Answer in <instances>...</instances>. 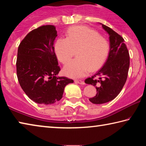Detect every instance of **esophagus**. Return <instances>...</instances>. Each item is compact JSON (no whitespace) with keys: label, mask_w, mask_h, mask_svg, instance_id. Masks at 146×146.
Listing matches in <instances>:
<instances>
[{"label":"esophagus","mask_w":146,"mask_h":146,"mask_svg":"<svg viewBox=\"0 0 146 146\" xmlns=\"http://www.w3.org/2000/svg\"><path fill=\"white\" fill-rule=\"evenodd\" d=\"M75 82H76V83L79 84H82V85H84V84H85L84 82V81L80 80H75Z\"/></svg>","instance_id":"obj_1"}]
</instances>
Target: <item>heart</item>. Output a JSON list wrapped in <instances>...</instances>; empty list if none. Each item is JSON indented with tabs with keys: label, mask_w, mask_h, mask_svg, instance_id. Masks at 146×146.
<instances>
[{
	"label": "heart",
	"mask_w": 146,
	"mask_h": 146,
	"mask_svg": "<svg viewBox=\"0 0 146 146\" xmlns=\"http://www.w3.org/2000/svg\"><path fill=\"white\" fill-rule=\"evenodd\" d=\"M109 43L97 31L85 26L68 29L67 37L59 38L55 44L58 60L68 62L75 55L77 58L64 66V75L71 78L82 77L88 71H94L103 65L108 55Z\"/></svg>",
	"instance_id": "heart-1"
}]
</instances>
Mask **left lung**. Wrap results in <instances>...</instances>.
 I'll return each instance as SVG.
<instances>
[{
	"label": "left lung",
	"instance_id": "left-lung-1",
	"mask_svg": "<svg viewBox=\"0 0 146 146\" xmlns=\"http://www.w3.org/2000/svg\"><path fill=\"white\" fill-rule=\"evenodd\" d=\"M102 25L110 36V52L103 67L85 82L95 86L97 95L90 101L101 104L114 99L126 82L129 68V55L124 40L120 35L107 26Z\"/></svg>",
	"mask_w": 146,
	"mask_h": 146
}]
</instances>
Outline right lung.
Here are the masks:
<instances>
[{"label": "right lung", "instance_id": "obj_1", "mask_svg": "<svg viewBox=\"0 0 146 146\" xmlns=\"http://www.w3.org/2000/svg\"><path fill=\"white\" fill-rule=\"evenodd\" d=\"M57 31L53 25L38 27L20 44L17 75L20 86L35 102L50 105L62 98L64 88L72 79L58 76L60 71L53 44Z\"/></svg>", "mask_w": 146, "mask_h": 146}]
</instances>
